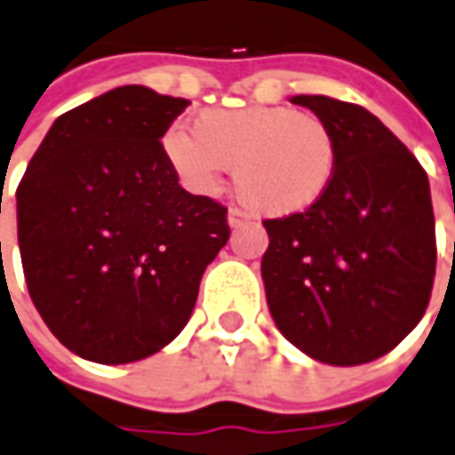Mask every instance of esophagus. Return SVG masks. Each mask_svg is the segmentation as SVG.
<instances>
[{
  "instance_id": "34e87169",
  "label": "esophagus",
  "mask_w": 455,
  "mask_h": 455,
  "mask_svg": "<svg viewBox=\"0 0 455 455\" xmlns=\"http://www.w3.org/2000/svg\"><path fill=\"white\" fill-rule=\"evenodd\" d=\"M243 222H247V212H243L240 208L228 210V225H230V228H240Z\"/></svg>"
}]
</instances>
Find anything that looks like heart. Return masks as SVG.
<instances>
[{
	"label": "heart",
	"mask_w": 455,
	"mask_h": 455,
	"mask_svg": "<svg viewBox=\"0 0 455 455\" xmlns=\"http://www.w3.org/2000/svg\"><path fill=\"white\" fill-rule=\"evenodd\" d=\"M163 153L197 196L218 190L235 165L237 196L259 215L284 218L319 203L334 180L339 143L324 118L290 106L200 111L190 133L171 128Z\"/></svg>",
	"instance_id": "obj_1"
}]
</instances>
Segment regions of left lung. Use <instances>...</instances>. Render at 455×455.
<instances>
[{
	"label": "left lung",
	"instance_id": "obj_1",
	"mask_svg": "<svg viewBox=\"0 0 455 455\" xmlns=\"http://www.w3.org/2000/svg\"><path fill=\"white\" fill-rule=\"evenodd\" d=\"M339 143L324 197L265 220L262 280L275 324L334 366L384 356L424 317L436 275L428 178L411 150L356 103L294 96Z\"/></svg>",
	"mask_w": 455,
	"mask_h": 455
}]
</instances>
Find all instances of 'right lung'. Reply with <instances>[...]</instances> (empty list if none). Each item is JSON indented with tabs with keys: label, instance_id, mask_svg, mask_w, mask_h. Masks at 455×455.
<instances>
[{
	"label": "right lung",
	"instance_id": "add662e5",
	"mask_svg": "<svg viewBox=\"0 0 455 455\" xmlns=\"http://www.w3.org/2000/svg\"><path fill=\"white\" fill-rule=\"evenodd\" d=\"M186 99L121 86L54 121L17 188L31 302L56 339L99 364L161 352L186 327L228 208L190 196L163 153Z\"/></svg>",
	"mask_w": 455,
	"mask_h": 455
}]
</instances>
